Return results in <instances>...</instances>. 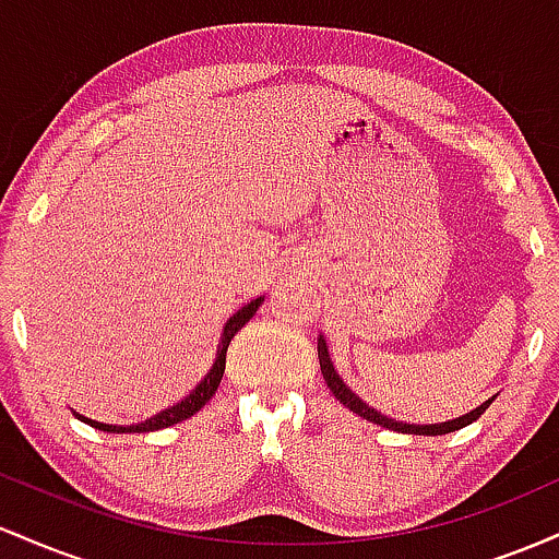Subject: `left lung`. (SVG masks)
<instances>
[{"label":"left lung","instance_id":"left-lung-1","mask_svg":"<svg viewBox=\"0 0 559 559\" xmlns=\"http://www.w3.org/2000/svg\"><path fill=\"white\" fill-rule=\"evenodd\" d=\"M318 360H320V373H323L325 383H329V389L333 391V396H336V400L342 402L344 407H349L352 413H357V415H360V418H365V420L376 423V426L389 428V431L415 433V436H444V433L460 431V428L471 426V423H473V420H478L480 415H484L486 409H489V404L493 402V396H491L489 402H484V404H480V407L471 409V413L463 415V418H454V420H447V423H431V426H409V423L391 420V418H386V415L378 413V409L368 407V404H365V402L360 400V396L355 394V391H352L349 386H346V383L342 381V378H338L336 368H333L331 355H329V346H325V338H323V336L318 338Z\"/></svg>","mask_w":559,"mask_h":559}]
</instances>
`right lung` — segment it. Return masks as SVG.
I'll return each instance as SVG.
<instances>
[{
    "label": "right lung",
    "mask_w": 559,
    "mask_h": 559,
    "mask_svg": "<svg viewBox=\"0 0 559 559\" xmlns=\"http://www.w3.org/2000/svg\"><path fill=\"white\" fill-rule=\"evenodd\" d=\"M262 305V297L252 299L249 305H243L239 312H236L234 318L228 320L226 329H223V336H221V346H217V357L213 362V368H210V373L204 376V381L199 383V386L191 391L186 400H181L178 404H173V407L163 409V413H157L155 418L139 423V426H107V423H96L92 418H83V415L75 413V418L88 423L92 428H99V431H107V433H150V431H163V428L168 426H176V423L181 420H189L191 415H197L199 409L204 407L210 400H213V394L217 391V386H221V378H223V370H226V352H228V344L230 338L239 333L243 325L252 320L254 312H258V307Z\"/></svg>",
    "instance_id": "obj_1"
}]
</instances>
